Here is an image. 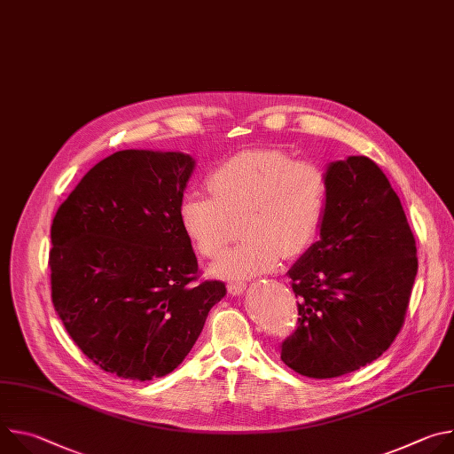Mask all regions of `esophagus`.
<instances>
[{"label": "esophagus", "mask_w": 454, "mask_h": 454, "mask_svg": "<svg viewBox=\"0 0 454 454\" xmlns=\"http://www.w3.org/2000/svg\"><path fill=\"white\" fill-rule=\"evenodd\" d=\"M226 287H228V293H230V294L239 296V294H242V293H244L246 284H244V282H230Z\"/></svg>", "instance_id": "obj_1"}]
</instances>
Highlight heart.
Masks as SVG:
<instances>
[{
  "label": "heart",
  "instance_id": "heart-1",
  "mask_svg": "<svg viewBox=\"0 0 454 454\" xmlns=\"http://www.w3.org/2000/svg\"><path fill=\"white\" fill-rule=\"evenodd\" d=\"M210 196L186 193L179 223L203 256H217L242 221L240 244L212 264V275L247 280L273 271L282 256H298L316 240L325 219L329 179L319 165L282 149L240 151L208 176Z\"/></svg>",
  "mask_w": 454,
  "mask_h": 454
}]
</instances>
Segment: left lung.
<instances>
[{"mask_svg":"<svg viewBox=\"0 0 454 454\" xmlns=\"http://www.w3.org/2000/svg\"><path fill=\"white\" fill-rule=\"evenodd\" d=\"M325 174L319 240L289 270L300 317L280 352L312 379L356 372L390 348L419 268L415 237L384 172L366 156H348Z\"/></svg>","mask_w":454,"mask_h":454,"instance_id":"left-lung-1","label":"left lung"}]
</instances>
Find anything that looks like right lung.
I'll use <instances>...</instances> for the list:
<instances>
[{
    "label": "right lung",
    "mask_w": 454,
    "mask_h": 454,
    "mask_svg": "<svg viewBox=\"0 0 454 454\" xmlns=\"http://www.w3.org/2000/svg\"><path fill=\"white\" fill-rule=\"evenodd\" d=\"M192 156L118 151L97 163L51 223V301L102 370L151 380L177 368L226 294L198 282L179 223Z\"/></svg>",
    "instance_id": "obj_1"
}]
</instances>
